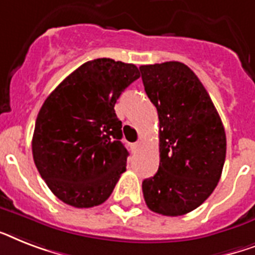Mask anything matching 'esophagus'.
Listing matches in <instances>:
<instances>
[{
	"label": "esophagus",
	"instance_id": "esophagus-1",
	"mask_svg": "<svg viewBox=\"0 0 255 255\" xmlns=\"http://www.w3.org/2000/svg\"><path fill=\"white\" fill-rule=\"evenodd\" d=\"M140 146H141V141H136V142H133V144H132V149H133V150H137Z\"/></svg>",
	"mask_w": 255,
	"mask_h": 255
}]
</instances>
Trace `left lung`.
<instances>
[{"label":"left lung","mask_w":255,"mask_h":255,"mask_svg":"<svg viewBox=\"0 0 255 255\" xmlns=\"http://www.w3.org/2000/svg\"><path fill=\"white\" fill-rule=\"evenodd\" d=\"M145 93L160 121V166L144 179L150 211L181 216L202 204L220 181L227 137L214 103L187 65L166 61L140 67Z\"/></svg>","instance_id":"obj_1"}]
</instances>
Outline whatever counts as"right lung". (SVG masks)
I'll return each instance as SVG.
<instances>
[{"mask_svg": "<svg viewBox=\"0 0 255 255\" xmlns=\"http://www.w3.org/2000/svg\"><path fill=\"white\" fill-rule=\"evenodd\" d=\"M138 77L133 64L95 59L70 73L43 103L32 156L39 174L64 203L76 208L102 204L126 171L128 152L114 106Z\"/></svg>", "mask_w": 255, "mask_h": 255, "instance_id": "right-lung-1", "label": "right lung"}]
</instances>
